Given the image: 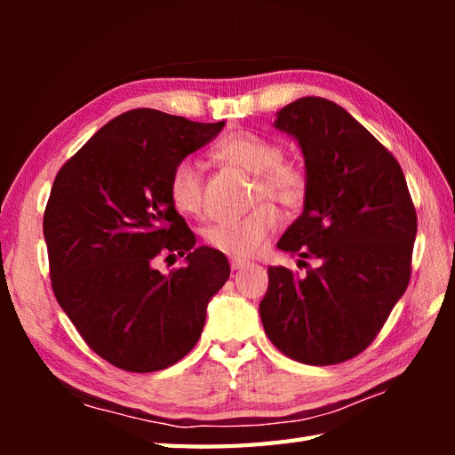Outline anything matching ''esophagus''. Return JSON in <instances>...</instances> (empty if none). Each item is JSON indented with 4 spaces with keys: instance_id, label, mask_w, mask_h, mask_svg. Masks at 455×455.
Segmentation results:
<instances>
[{
    "instance_id": "34e87169",
    "label": "esophagus",
    "mask_w": 455,
    "mask_h": 455,
    "mask_svg": "<svg viewBox=\"0 0 455 455\" xmlns=\"http://www.w3.org/2000/svg\"><path fill=\"white\" fill-rule=\"evenodd\" d=\"M250 262H248V259H244V258H230V267H233V269H243Z\"/></svg>"
}]
</instances>
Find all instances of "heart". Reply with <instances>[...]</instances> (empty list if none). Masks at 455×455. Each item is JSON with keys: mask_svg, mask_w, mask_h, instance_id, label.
Here are the masks:
<instances>
[{"mask_svg": "<svg viewBox=\"0 0 455 455\" xmlns=\"http://www.w3.org/2000/svg\"><path fill=\"white\" fill-rule=\"evenodd\" d=\"M217 158L256 176L252 203L258 205L236 220L211 222L205 228V243L228 256H252L264 246L277 225L275 209L266 199L283 209H297L307 196L305 170L297 164L283 162V152L275 142L259 134L240 131L222 140ZM201 168L191 158L180 160L170 176V199L178 211L196 215L201 209ZM263 203L259 204V201Z\"/></svg>", "mask_w": 455, "mask_h": 455, "instance_id": "obj_1", "label": "heart"}]
</instances>
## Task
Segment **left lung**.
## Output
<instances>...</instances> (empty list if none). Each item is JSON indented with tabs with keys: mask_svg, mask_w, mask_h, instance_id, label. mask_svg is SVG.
Listing matches in <instances>:
<instances>
[{
	"mask_svg": "<svg viewBox=\"0 0 455 455\" xmlns=\"http://www.w3.org/2000/svg\"><path fill=\"white\" fill-rule=\"evenodd\" d=\"M274 127L297 140L307 176L303 212L277 248L318 266L303 277L267 267L259 316L291 360L340 363L373 342L407 289L417 211L399 162L340 105L301 98Z\"/></svg>",
	"mask_w": 455,
	"mask_h": 455,
	"instance_id": "1",
	"label": "left lung"
}]
</instances>
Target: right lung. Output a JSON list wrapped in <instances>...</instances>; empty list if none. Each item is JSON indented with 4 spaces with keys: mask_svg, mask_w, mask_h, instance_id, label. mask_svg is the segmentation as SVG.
Segmentation results:
<instances>
[{
    "mask_svg": "<svg viewBox=\"0 0 455 455\" xmlns=\"http://www.w3.org/2000/svg\"><path fill=\"white\" fill-rule=\"evenodd\" d=\"M225 127L132 109L93 134L52 183L43 230L58 305L92 350L124 371L180 362L230 275L227 256L196 246L170 199L176 164ZM160 253L187 256L170 276Z\"/></svg>",
    "mask_w": 455,
    "mask_h": 455,
    "instance_id": "obj_1",
    "label": "right lung"
}]
</instances>
